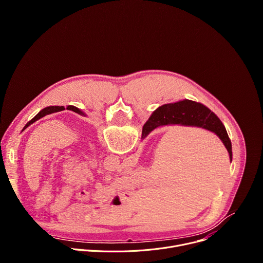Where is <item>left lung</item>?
<instances>
[{
	"mask_svg": "<svg viewBox=\"0 0 263 263\" xmlns=\"http://www.w3.org/2000/svg\"><path fill=\"white\" fill-rule=\"evenodd\" d=\"M67 110H70V111H73V112H76V114H78V115H80V116H83V117H86V115L84 114V112L82 111V110H80L79 108H77V107H74V106H71V105H69V106H67V108H66ZM63 110H65V108L63 107V106H49V107H46V108H44L43 110H41L39 114H37L31 121H29L26 125H25V127L23 128V130L22 131H24L25 129H27L30 125H32L33 123H35L36 121H39V120H41L42 118H44V117H46V116H48V115H52V114H55V112H59V111H63Z\"/></svg>",
	"mask_w": 263,
	"mask_h": 263,
	"instance_id": "1",
	"label": "left lung"
}]
</instances>
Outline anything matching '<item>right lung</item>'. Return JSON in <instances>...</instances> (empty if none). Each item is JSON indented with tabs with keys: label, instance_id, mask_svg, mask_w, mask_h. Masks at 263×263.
<instances>
[{
	"label": "right lung",
	"instance_id": "add662e5",
	"mask_svg": "<svg viewBox=\"0 0 263 263\" xmlns=\"http://www.w3.org/2000/svg\"><path fill=\"white\" fill-rule=\"evenodd\" d=\"M172 125L198 127L214 133L226 146L232 161V144L227 130L215 114L205 105L192 100H182L158 107L143 125L141 139L159 127Z\"/></svg>",
	"mask_w": 263,
	"mask_h": 263
}]
</instances>
